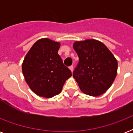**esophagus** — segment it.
Returning a JSON list of instances; mask_svg holds the SVG:
<instances>
[{
  "instance_id": "34e87169",
  "label": "esophagus",
  "mask_w": 133,
  "mask_h": 133,
  "mask_svg": "<svg viewBox=\"0 0 133 133\" xmlns=\"http://www.w3.org/2000/svg\"><path fill=\"white\" fill-rule=\"evenodd\" d=\"M69 68H70V70L71 72H73V70H74V68H73V66H72H72L70 67Z\"/></svg>"
}]
</instances>
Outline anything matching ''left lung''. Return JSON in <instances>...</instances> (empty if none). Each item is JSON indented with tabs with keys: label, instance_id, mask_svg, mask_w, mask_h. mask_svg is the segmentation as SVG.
Here are the masks:
<instances>
[{
	"label": "left lung",
	"instance_id": "1",
	"mask_svg": "<svg viewBox=\"0 0 133 133\" xmlns=\"http://www.w3.org/2000/svg\"><path fill=\"white\" fill-rule=\"evenodd\" d=\"M73 48L79 58L73 77L80 90L92 97L103 95L117 76L116 58L103 43L95 39L75 41Z\"/></svg>",
	"mask_w": 133,
	"mask_h": 133
}]
</instances>
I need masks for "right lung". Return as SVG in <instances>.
I'll use <instances>...</instances> for the list:
<instances>
[{
  "instance_id": "add662e5",
  "label": "right lung",
  "mask_w": 133,
  "mask_h": 133,
  "mask_svg": "<svg viewBox=\"0 0 133 133\" xmlns=\"http://www.w3.org/2000/svg\"><path fill=\"white\" fill-rule=\"evenodd\" d=\"M60 45L49 38H41L30 48L22 63L26 83L39 97L48 99L58 95L72 76L58 54Z\"/></svg>"
}]
</instances>
